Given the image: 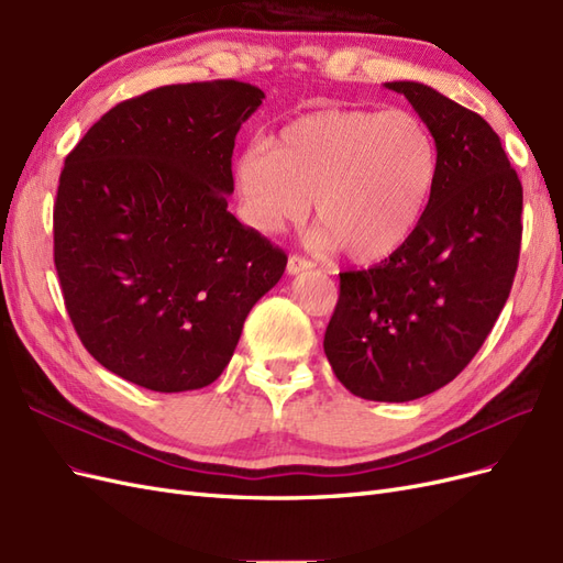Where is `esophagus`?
<instances>
[{"instance_id": "34e87169", "label": "esophagus", "mask_w": 563, "mask_h": 563, "mask_svg": "<svg viewBox=\"0 0 563 563\" xmlns=\"http://www.w3.org/2000/svg\"><path fill=\"white\" fill-rule=\"evenodd\" d=\"M312 267H314V263L308 261V258H302V255H291V258H288V263H286L288 275H300V272L312 269Z\"/></svg>"}]
</instances>
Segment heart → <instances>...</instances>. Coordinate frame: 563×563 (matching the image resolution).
I'll return each instance as SVG.
<instances>
[{
  "mask_svg": "<svg viewBox=\"0 0 563 563\" xmlns=\"http://www.w3.org/2000/svg\"><path fill=\"white\" fill-rule=\"evenodd\" d=\"M439 178V143L411 110L329 108L288 122L234 162L244 220L277 232L310 211L317 244L354 263L397 253L420 228Z\"/></svg>",
  "mask_w": 563,
  "mask_h": 563,
  "instance_id": "b5f03b06",
  "label": "heart"
}]
</instances>
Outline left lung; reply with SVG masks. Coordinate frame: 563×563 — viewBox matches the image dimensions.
Segmentation results:
<instances>
[{"label": "left lung", "instance_id": "obj_1", "mask_svg": "<svg viewBox=\"0 0 563 563\" xmlns=\"http://www.w3.org/2000/svg\"><path fill=\"white\" fill-rule=\"evenodd\" d=\"M439 143L420 228L368 269L340 272L323 335L335 378L371 401H411L449 385L479 352L515 282L519 176L484 117L420 81H387Z\"/></svg>", "mask_w": 563, "mask_h": 563}]
</instances>
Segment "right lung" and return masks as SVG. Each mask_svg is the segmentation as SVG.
Returning a JSON list of instances; mask_svg holds the SVG:
<instances>
[{"mask_svg": "<svg viewBox=\"0 0 563 563\" xmlns=\"http://www.w3.org/2000/svg\"><path fill=\"white\" fill-rule=\"evenodd\" d=\"M265 93L174 84L106 112L65 157L54 263L93 360L155 391L211 385L286 253L228 211L236 131Z\"/></svg>", "mask_w": 563, "mask_h": 563, "instance_id": "add662e5", "label": "right lung"}]
</instances>
